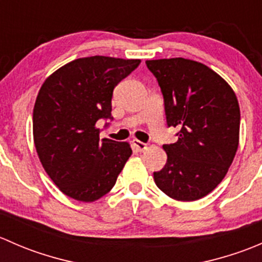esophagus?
<instances>
[{
	"label": "esophagus",
	"mask_w": 262,
	"mask_h": 262,
	"mask_svg": "<svg viewBox=\"0 0 262 262\" xmlns=\"http://www.w3.org/2000/svg\"><path fill=\"white\" fill-rule=\"evenodd\" d=\"M132 143H133L134 148H136L137 150H139V152H142V150L147 149V144L143 143V142L138 141V139H133V141H132Z\"/></svg>",
	"instance_id": "obj_1"
}]
</instances>
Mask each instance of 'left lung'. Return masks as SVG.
<instances>
[{
  "mask_svg": "<svg viewBox=\"0 0 262 262\" xmlns=\"http://www.w3.org/2000/svg\"><path fill=\"white\" fill-rule=\"evenodd\" d=\"M157 78L168 126L178 142L163 144L167 162L153 172L156 185L170 198L192 202L212 192L228 172L239 142V105L218 73L185 58L146 60Z\"/></svg>",
  "mask_w": 262,
  "mask_h": 262,
  "instance_id": "8db88e82",
  "label": "left lung"
}]
</instances>
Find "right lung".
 I'll list each match as a JSON object with an SVG mask.
<instances>
[{
	"mask_svg": "<svg viewBox=\"0 0 262 262\" xmlns=\"http://www.w3.org/2000/svg\"><path fill=\"white\" fill-rule=\"evenodd\" d=\"M139 63L104 55L78 58L41 84L33 113L34 143L46 172L67 196L100 199L130 157L126 142L100 139L96 123L113 119L114 87Z\"/></svg>",
	"mask_w": 262,
	"mask_h": 262,
	"instance_id": "obj_1",
	"label": "right lung"
}]
</instances>
